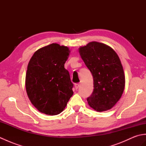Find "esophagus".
I'll list each match as a JSON object with an SVG mask.
<instances>
[{
	"label": "esophagus",
	"mask_w": 146,
	"mask_h": 146,
	"mask_svg": "<svg viewBox=\"0 0 146 146\" xmlns=\"http://www.w3.org/2000/svg\"><path fill=\"white\" fill-rule=\"evenodd\" d=\"M79 85H80L79 83H76V84L75 85V89H76V90H77V89L78 88V87H79Z\"/></svg>",
	"instance_id": "obj_1"
}]
</instances>
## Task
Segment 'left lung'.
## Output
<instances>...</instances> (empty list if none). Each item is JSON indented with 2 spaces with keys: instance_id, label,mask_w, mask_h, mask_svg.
Listing matches in <instances>:
<instances>
[{
  "instance_id": "obj_1",
  "label": "left lung",
  "mask_w": 146,
  "mask_h": 146,
  "mask_svg": "<svg viewBox=\"0 0 146 146\" xmlns=\"http://www.w3.org/2000/svg\"><path fill=\"white\" fill-rule=\"evenodd\" d=\"M79 52L94 79V91L88 105L97 111L112 108L122 97L125 75L119 56L104 43L93 41L80 47Z\"/></svg>"
}]
</instances>
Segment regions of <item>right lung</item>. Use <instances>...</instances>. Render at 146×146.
<instances>
[{
    "instance_id": "right-lung-1",
    "label": "right lung",
    "mask_w": 146,
    "mask_h": 146,
    "mask_svg": "<svg viewBox=\"0 0 146 146\" xmlns=\"http://www.w3.org/2000/svg\"><path fill=\"white\" fill-rule=\"evenodd\" d=\"M70 50L52 43L39 49L29 62L26 89L32 104L40 112L60 114L73 94V84L64 68Z\"/></svg>"
}]
</instances>
